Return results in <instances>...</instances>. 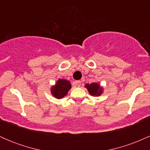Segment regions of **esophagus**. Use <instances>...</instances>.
<instances>
[{"instance_id": "obj_1", "label": "esophagus", "mask_w": 150, "mask_h": 150, "mask_svg": "<svg viewBox=\"0 0 150 150\" xmlns=\"http://www.w3.org/2000/svg\"><path fill=\"white\" fill-rule=\"evenodd\" d=\"M80 85H81V82L80 80L75 81V85L76 86V87H80Z\"/></svg>"}]
</instances>
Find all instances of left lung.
<instances>
[{"mask_svg": "<svg viewBox=\"0 0 150 150\" xmlns=\"http://www.w3.org/2000/svg\"><path fill=\"white\" fill-rule=\"evenodd\" d=\"M85 87L87 89L89 94L92 96H100L103 93V88L100 85L96 82L91 84H86Z\"/></svg>", "mask_w": 150, "mask_h": 150, "instance_id": "obj_1", "label": "left lung"}]
</instances>
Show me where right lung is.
Segmentation results:
<instances>
[{"mask_svg": "<svg viewBox=\"0 0 150 150\" xmlns=\"http://www.w3.org/2000/svg\"><path fill=\"white\" fill-rule=\"evenodd\" d=\"M71 88V84L68 80L64 79H59L56 85L51 89L52 95L56 99H62L68 94V91Z\"/></svg>", "mask_w": 150, "mask_h": 150, "instance_id": "right-lung-1", "label": "right lung"}]
</instances>
